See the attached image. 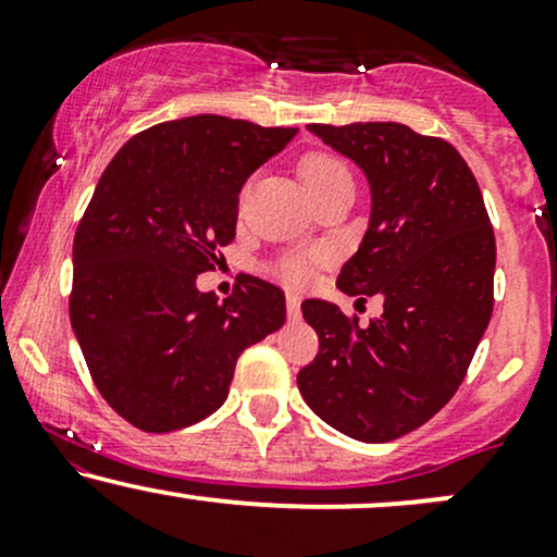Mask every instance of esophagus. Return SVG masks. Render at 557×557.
Returning a JSON list of instances; mask_svg holds the SVG:
<instances>
[{
    "label": "esophagus",
    "instance_id": "1",
    "mask_svg": "<svg viewBox=\"0 0 557 557\" xmlns=\"http://www.w3.org/2000/svg\"><path fill=\"white\" fill-rule=\"evenodd\" d=\"M285 304H287V314H290L293 319H298V314H300V296H298V293H287Z\"/></svg>",
    "mask_w": 557,
    "mask_h": 557
}]
</instances>
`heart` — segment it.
<instances>
[{
    "label": "heart",
    "mask_w": 557,
    "mask_h": 557,
    "mask_svg": "<svg viewBox=\"0 0 557 557\" xmlns=\"http://www.w3.org/2000/svg\"><path fill=\"white\" fill-rule=\"evenodd\" d=\"M300 175H304L306 188L314 194V190L324 188V185L343 181V177H350V172L335 154H327V151H311L300 159ZM280 274L293 285H304L311 280V259L306 257H290L280 264Z\"/></svg>",
    "instance_id": "1"
}]
</instances>
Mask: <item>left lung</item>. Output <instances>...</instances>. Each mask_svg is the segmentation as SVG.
Masks as SVG:
<instances>
[{"mask_svg":"<svg viewBox=\"0 0 557 557\" xmlns=\"http://www.w3.org/2000/svg\"><path fill=\"white\" fill-rule=\"evenodd\" d=\"M363 170L372 214L337 287L382 298L359 324L330 300L300 304L317 359L298 372L311 411L361 443H389L456 395L492 317L495 233L463 157L400 123L309 125Z\"/></svg>","mask_w":557,"mask_h":557,"instance_id":"8db88e82","label":"left lung"}]
</instances>
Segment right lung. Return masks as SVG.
<instances>
[{
	"label": "right lung",
	"mask_w": 557,
	"mask_h": 557,
	"mask_svg": "<svg viewBox=\"0 0 557 557\" xmlns=\"http://www.w3.org/2000/svg\"><path fill=\"white\" fill-rule=\"evenodd\" d=\"M298 127L220 114L159 123L107 164L73 240L70 324L114 411L175 432L227 398L235 361L285 324V293L243 274L233 296L201 293L235 238L238 194Z\"/></svg>",
	"instance_id": "1"
}]
</instances>
